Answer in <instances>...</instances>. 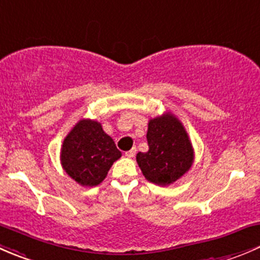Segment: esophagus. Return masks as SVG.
Wrapping results in <instances>:
<instances>
[{
	"label": "esophagus",
	"mask_w": 260,
	"mask_h": 260,
	"mask_svg": "<svg viewBox=\"0 0 260 260\" xmlns=\"http://www.w3.org/2000/svg\"><path fill=\"white\" fill-rule=\"evenodd\" d=\"M135 152H136V149H135V148H133L131 150H129V151L125 152V156H127V157H133L134 155H135Z\"/></svg>",
	"instance_id": "obj_1"
}]
</instances>
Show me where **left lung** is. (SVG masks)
Returning <instances> with one entry per match:
<instances>
[{
	"label": "left lung",
	"instance_id": "1",
	"mask_svg": "<svg viewBox=\"0 0 260 260\" xmlns=\"http://www.w3.org/2000/svg\"><path fill=\"white\" fill-rule=\"evenodd\" d=\"M149 150L139 152L136 161L144 176L157 185L178 180L192 164V148L181 122L173 115L155 117L148 126Z\"/></svg>",
	"mask_w": 260,
	"mask_h": 260
}]
</instances>
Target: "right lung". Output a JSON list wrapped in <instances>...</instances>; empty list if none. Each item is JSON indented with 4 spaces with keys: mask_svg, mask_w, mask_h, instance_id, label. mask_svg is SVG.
Instances as JSON below:
<instances>
[{
    "mask_svg": "<svg viewBox=\"0 0 260 260\" xmlns=\"http://www.w3.org/2000/svg\"><path fill=\"white\" fill-rule=\"evenodd\" d=\"M120 156L121 151L114 140L105 134L101 124L92 120H80L66 136L61 149L63 169L85 186L99 185Z\"/></svg>",
    "mask_w": 260,
    "mask_h": 260,
    "instance_id": "add662e5",
    "label": "right lung"
}]
</instances>
